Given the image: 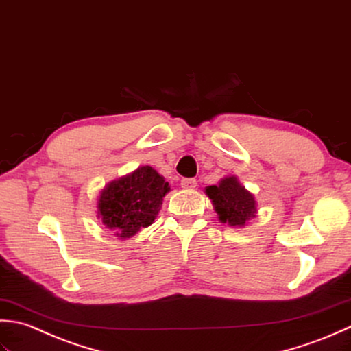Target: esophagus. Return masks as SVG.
<instances>
[{
  "label": "esophagus",
  "instance_id": "1",
  "mask_svg": "<svg viewBox=\"0 0 351 351\" xmlns=\"http://www.w3.org/2000/svg\"><path fill=\"white\" fill-rule=\"evenodd\" d=\"M197 186L195 178H183L182 180V188L184 189H194Z\"/></svg>",
  "mask_w": 351,
  "mask_h": 351
}]
</instances>
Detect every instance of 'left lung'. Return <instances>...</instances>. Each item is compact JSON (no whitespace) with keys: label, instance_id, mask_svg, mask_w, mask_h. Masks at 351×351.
I'll return each mask as SVG.
<instances>
[{"label":"left lung","instance_id":"obj_1","mask_svg":"<svg viewBox=\"0 0 351 351\" xmlns=\"http://www.w3.org/2000/svg\"><path fill=\"white\" fill-rule=\"evenodd\" d=\"M206 194L212 199L213 209L218 213L221 223H227L232 227H244L250 218L256 217L254 195L234 176L223 178L219 184L207 186Z\"/></svg>","mask_w":351,"mask_h":351}]
</instances>
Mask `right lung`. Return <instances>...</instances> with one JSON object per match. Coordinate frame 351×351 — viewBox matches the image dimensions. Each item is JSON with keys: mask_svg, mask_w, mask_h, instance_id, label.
Returning a JSON list of instances; mask_svg holds the SVG:
<instances>
[{"mask_svg": "<svg viewBox=\"0 0 351 351\" xmlns=\"http://www.w3.org/2000/svg\"><path fill=\"white\" fill-rule=\"evenodd\" d=\"M169 189L154 168L139 167L132 174L107 183L98 198V218L117 238H132L142 227L153 224Z\"/></svg>", "mask_w": 351, "mask_h": 351, "instance_id": "obj_1", "label": "right lung"}]
</instances>
